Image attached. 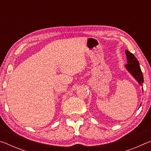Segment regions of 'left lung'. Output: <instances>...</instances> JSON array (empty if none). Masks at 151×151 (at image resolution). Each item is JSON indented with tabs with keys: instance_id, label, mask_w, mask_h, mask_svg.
Masks as SVG:
<instances>
[{
	"instance_id": "8db88e82",
	"label": "left lung",
	"mask_w": 151,
	"mask_h": 151,
	"mask_svg": "<svg viewBox=\"0 0 151 151\" xmlns=\"http://www.w3.org/2000/svg\"><path fill=\"white\" fill-rule=\"evenodd\" d=\"M125 52H126L128 63L125 66H126L127 70L131 73V75L138 81V83L140 85H142V83H144V78H143L142 73L141 69H140L139 61L134 57V55L130 52L129 50H127Z\"/></svg>"
}]
</instances>
